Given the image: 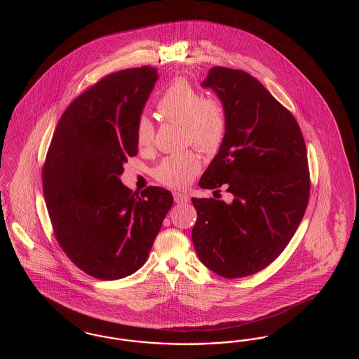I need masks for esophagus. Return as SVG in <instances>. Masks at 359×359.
I'll list each match as a JSON object with an SVG mask.
<instances>
[{
  "instance_id": "34e87169",
  "label": "esophagus",
  "mask_w": 359,
  "mask_h": 359,
  "mask_svg": "<svg viewBox=\"0 0 359 359\" xmlns=\"http://www.w3.org/2000/svg\"><path fill=\"white\" fill-rule=\"evenodd\" d=\"M174 200L176 204H183V203H188L189 201V196L185 194H180V192H175Z\"/></svg>"
}]
</instances>
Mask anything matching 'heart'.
<instances>
[{
  "label": "heart",
  "mask_w": 359,
  "mask_h": 359,
  "mask_svg": "<svg viewBox=\"0 0 359 359\" xmlns=\"http://www.w3.org/2000/svg\"><path fill=\"white\" fill-rule=\"evenodd\" d=\"M156 110L164 121L177 122L183 126V141L200 151H217L226 134V114L216 100L205 98L185 79H177L164 90L156 102ZM154 125L142 116L135 125V140L141 150H147L154 142ZM201 168V162L191 150L163 158L152 175L170 188H184Z\"/></svg>",
  "instance_id": "1"
}]
</instances>
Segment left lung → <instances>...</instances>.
<instances>
[{"label": "left lung", "mask_w": 359, "mask_h": 359, "mask_svg": "<svg viewBox=\"0 0 359 359\" xmlns=\"http://www.w3.org/2000/svg\"><path fill=\"white\" fill-rule=\"evenodd\" d=\"M201 86L216 92L228 126L198 184L224 185L233 201L194 197L192 241L209 270L243 278L275 261L303 219L311 189L304 138L291 111L248 72L213 67Z\"/></svg>", "instance_id": "8db88e82"}]
</instances>
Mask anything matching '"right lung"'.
<instances>
[{"instance_id":"right-lung-1","label":"right lung","mask_w":359,"mask_h":359,"mask_svg":"<svg viewBox=\"0 0 359 359\" xmlns=\"http://www.w3.org/2000/svg\"><path fill=\"white\" fill-rule=\"evenodd\" d=\"M158 80L144 65L102 77L65 109L43 164L55 237L80 270L116 280L140 270L174 203L170 191L141 195L121 183L138 154L135 125Z\"/></svg>"}]
</instances>
